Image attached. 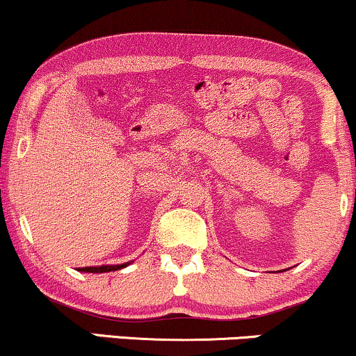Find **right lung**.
I'll return each mask as SVG.
<instances>
[{
  "instance_id": "1",
  "label": "right lung",
  "mask_w": 356,
  "mask_h": 356,
  "mask_svg": "<svg viewBox=\"0 0 356 356\" xmlns=\"http://www.w3.org/2000/svg\"><path fill=\"white\" fill-rule=\"evenodd\" d=\"M127 264H113V266H93V268H79V271H85V273H108V271H117V269L125 268Z\"/></svg>"
}]
</instances>
